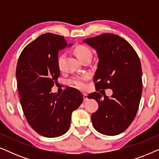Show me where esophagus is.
I'll return each mask as SVG.
<instances>
[{
    "label": "esophagus",
    "instance_id": "esophagus-1",
    "mask_svg": "<svg viewBox=\"0 0 159 159\" xmlns=\"http://www.w3.org/2000/svg\"><path fill=\"white\" fill-rule=\"evenodd\" d=\"M83 99H84V101H88V95L85 94V93H83Z\"/></svg>",
    "mask_w": 159,
    "mask_h": 159
}]
</instances>
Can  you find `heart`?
<instances>
[{"label":"heart","mask_w":159,"mask_h":159,"mask_svg":"<svg viewBox=\"0 0 159 159\" xmlns=\"http://www.w3.org/2000/svg\"><path fill=\"white\" fill-rule=\"evenodd\" d=\"M75 53L80 60H82V58L88 57V56L91 57L90 50L89 48L85 46V45H78V46L75 47ZM64 59V54H61V55L58 57V66L59 67L60 69L61 68ZM84 80H85V78L83 77H73L69 80V82H70L71 84H74V85L77 87V88L83 90V89L86 88V84L85 82H84Z\"/></svg>","instance_id":"1"}]
</instances>
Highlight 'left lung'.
<instances>
[{
    "label": "left lung",
    "mask_w": 159,
    "mask_h": 159,
    "mask_svg": "<svg viewBox=\"0 0 159 159\" xmlns=\"http://www.w3.org/2000/svg\"><path fill=\"white\" fill-rule=\"evenodd\" d=\"M84 43L93 48L98 57L93 82L98 90L111 89V98L92 93L98 109L92 114L93 125L100 133L116 135L125 131L138 112L143 90L140 58L131 45L117 34L106 33L87 38Z\"/></svg>",
    "instance_id": "obj_1"
}]
</instances>
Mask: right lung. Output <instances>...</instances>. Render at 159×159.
<instances>
[{"instance_id": "add662e5", "label": "right lung", "mask_w": 159, "mask_h": 159, "mask_svg": "<svg viewBox=\"0 0 159 159\" xmlns=\"http://www.w3.org/2000/svg\"><path fill=\"white\" fill-rule=\"evenodd\" d=\"M71 45L63 36L43 34L23 49L17 62V87L23 112L32 129L46 138L66 133L71 113L83 101L82 93L72 88H66L61 95L51 93L60 76L58 51Z\"/></svg>"}]
</instances>
